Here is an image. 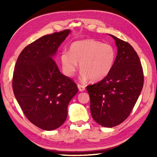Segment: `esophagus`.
<instances>
[{"instance_id":"esophagus-1","label":"esophagus","mask_w":157,"mask_h":157,"mask_svg":"<svg viewBox=\"0 0 157 157\" xmlns=\"http://www.w3.org/2000/svg\"><path fill=\"white\" fill-rule=\"evenodd\" d=\"M78 89L79 90L80 92H82V91H84L85 90V86L84 85H81V84H78Z\"/></svg>"}]
</instances>
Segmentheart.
<instances>
[{
  "instance_id": "heart-1",
  "label": "heart",
  "mask_w": 157,
  "mask_h": 157,
  "mask_svg": "<svg viewBox=\"0 0 157 157\" xmlns=\"http://www.w3.org/2000/svg\"><path fill=\"white\" fill-rule=\"evenodd\" d=\"M115 60V51L109 44L94 39H86L73 42L69 52L63 51L61 55L62 68L65 74L73 76L78 68L82 71L83 80L90 78L100 81L111 71Z\"/></svg>"
}]
</instances>
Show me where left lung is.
<instances>
[{
  "label": "left lung",
  "mask_w": 157,
  "mask_h": 157,
  "mask_svg": "<svg viewBox=\"0 0 157 157\" xmlns=\"http://www.w3.org/2000/svg\"><path fill=\"white\" fill-rule=\"evenodd\" d=\"M117 55L109 74L86 87L92 118L106 128L119 125L128 117L144 84V73L137 52L128 42L111 35Z\"/></svg>",
  "instance_id": "8db88e82"
}]
</instances>
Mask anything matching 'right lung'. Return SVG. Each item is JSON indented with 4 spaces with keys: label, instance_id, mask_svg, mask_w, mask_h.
Masks as SVG:
<instances>
[{
    "label": "right lung",
    "instance_id": "right-lung-1",
    "mask_svg": "<svg viewBox=\"0 0 157 157\" xmlns=\"http://www.w3.org/2000/svg\"><path fill=\"white\" fill-rule=\"evenodd\" d=\"M69 33L65 29L36 40L23 50L15 65L12 84L17 101L29 121L44 130L65 122L69 103L78 92L52 59Z\"/></svg>",
    "mask_w": 157,
    "mask_h": 157
}]
</instances>
